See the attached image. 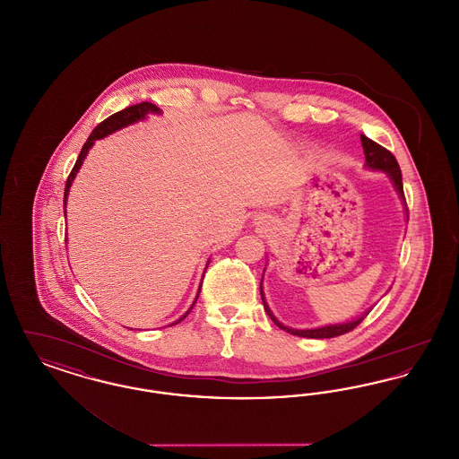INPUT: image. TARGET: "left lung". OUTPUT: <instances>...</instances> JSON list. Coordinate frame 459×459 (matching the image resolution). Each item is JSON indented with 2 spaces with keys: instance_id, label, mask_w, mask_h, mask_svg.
<instances>
[{
  "instance_id": "left-lung-1",
  "label": "left lung",
  "mask_w": 459,
  "mask_h": 459,
  "mask_svg": "<svg viewBox=\"0 0 459 459\" xmlns=\"http://www.w3.org/2000/svg\"><path fill=\"white\" fill-rule=\"evenodd\" d=\"M361 146H363V152H365V167L370 169V170H378V172H384L387 174V177L391 178L393 182L394 189L397 191V195L401 197V201L404 203V210H406V215H408V208H406V199H404V193H403V175H401V169H399V163L397 160L394 158V154L391 152H387L385 148H382L380 144H377L375 141L368 139L367 135H361ZM264 273V270H263ZM260 294H262L263 306H264V311L268 313V316L273 320V324L277 327L282 328L285 332L292 333V335H298V337H307V339H330V337H337V335H342L346 332H351L352 328L358 327L363 318L370 313V309L367 313H363L361 316L351 320V322H344V324H333V325H325V327L316 328H306V330H298V328H290L284 325L282 322H279L275 318V315L272 313V309L266 305L264 301V294H263V279L262 284H260Z\"/></svg>"
}]
</instances>
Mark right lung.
<instances>
[{
    "mask_svg": "<svg viewBox=\"0 0 459 459\" xmlns=\"http://www.w3.org/2000/svg\"><path fill=\"white\" fill-rule=\"evenodd\" d=\"M150 113H156V115H160V113H161V109L158 108V107L153 105V103H146V101H144V103H139V105H132L129 108L122 109V111H118V113H113V115L108 117L107 120H103L100 126H96V129L91 132V135H89L86 144L82 146V152L79 154V158H77V161H75V165H74L72 172H70L68 178H66L65 195H64V208H66V199H68V191H70V187H72V182H74V178H75L77 172L81 170V167H82V163H84V160H86V156H88L89 150L94 146V143H96L98 139L107 137V135L113 134V132L120 131V129H124V127H127V126H132V124H135V122L144 120ZM208 263H210V260H208ZM208 263H206V268H208ZM206 268H204V270H206ZM199 290H201V284H199V289H197L196 298H195V303H193V306L196 305ZM193 306H191V309H193ZM191 309H189V311H191ZM189 311H187L186 315H182V316H180L177 322H174V324L182 322V320L189 315ZM174 324H172V325H174Z\"/></svg>",
    "mask_w": 459,
    "mask_h": 459,
    "instance_id": "1",
    "label": "right lung"
}]
</instances>
